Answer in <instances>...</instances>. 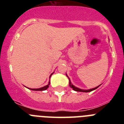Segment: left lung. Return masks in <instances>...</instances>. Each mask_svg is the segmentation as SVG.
Returning <instances> with one entry per match:
<instances>
[{"label": "left lung", "instance_id": "obj_1", "mask_svg": "<svg viewBox=\"0 0 124 124\" xmlns=\"http://www.w3.org/2000/svg\"><path fill=\"white\" fill-rule=\"evenodd\" d=\"M66 76L68 77L67 75H66ZM99 86H100V85H99ZM99 86H97V87H95V88L91 89H88V90H84V89H79V88H78V87H75V86H73V84H71V81H70V86L71 87V88H73V90L75 91L84 92V93H88V92H91V91H93V90H95L96 89H97V87H99Z\"/></svg>", "mask_w": 124, "mask_h": 124}]
</instances>
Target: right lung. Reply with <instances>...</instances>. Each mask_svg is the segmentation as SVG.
Returning <instances> with one entry per match:
<instances>
[{
  "instance_id": "right-lung-1",
  "label": "right lung",
  "mask_w": 124,
  "mask_h": 124,
  "mask_svg": "<svg viewBox=\"0 0 124 124\" xmlns=\"http://www.w3.org/2000/svg\"><path fill=\"white\" fill-rule=\"evenodd\" d=\"M52 74H51V76L52 75ZM51 76H50V78L51 77ZM50 82H49V83L48 84V85H46V86H44V87H41V88H39V89H30V88H28V89H31V90H33V91H45L49 87V86H50Z\"/></svg>"
}]
</instances>
